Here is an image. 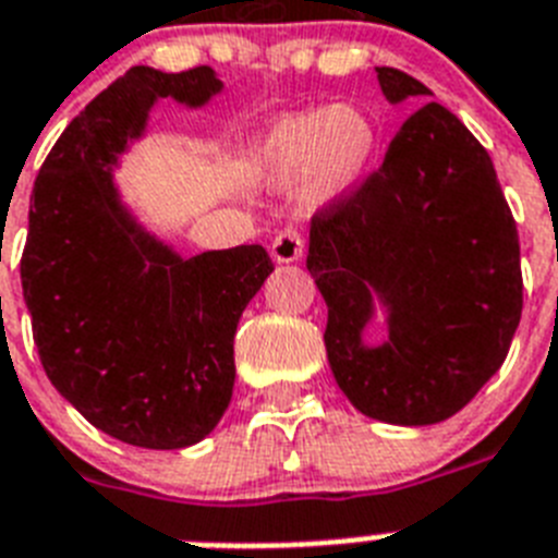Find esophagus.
<instances>
[{"label":"esophagus","mask_w":558,"mask_h":558,"mask_svg":"<svg viewBox=\"0 0 558 558\" xmlns=\"http://www.w3.org/2000/svg\"><path fill=\"white\" fill-rule=\"evenodd\" d=\"M271 257L278 260V264H292V260H298L303 252V238L298 229H280L275 238H271V246H269Z\"/></svg>","instance_id":"1"}]
</instances>
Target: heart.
<instances>
[{"instance_id":"obj_1","label":"heart","mask_w":558,"mask_h":558,"mask_svg":"<svg viewBox=\"0 0 558 558\" xmlns=\"http://www.w3.org/2000/svg\"><path fill=\"white\" fill-rule=\"evenodd\" d=\"M378 154V125L361 106H320L271 122L257 143V169L278 189L315 201L350 194Z\"/></svg>"}]
</instances>
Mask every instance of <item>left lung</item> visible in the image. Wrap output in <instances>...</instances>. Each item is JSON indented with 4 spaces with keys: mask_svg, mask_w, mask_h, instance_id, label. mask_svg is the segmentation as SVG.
I'll list each match as a JSON object with an SVG mask.
<instances>
[{
    "mask_svg": "<svg viewBox=\"0 0 558 558\" xmlns=\"http://www.w3.org/2000/svg\"><path fill=\"white\" fill-rule=\"evenodd\" d=\"M384 97L433 90L375 68ZM306 269L324 294L326 357L369 418L424 427L450 418L505 364L522 320L519 232L490 154L438 102L398 129L350 194L315 211ZM378 296L390 338L366 348Z\"/></svg>",
    "mask_w": 558,
    "mask_h": 558,
    "instance_id": "8db88e82",
    "label": "left lung"
}]
</instances>
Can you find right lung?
Wrapping results in <instances>:
<instances>
[{"label":"right lung","instance_id":"right-lung-1","mask_svg":"<svg viewBox=\"0 0 558 558\" xmlns=\"http://www.w3.org/2000/svg\"><path fill=\"white\" fill-rule=\"evenodd\" d=\"M208 65L131 68L62 131L34 183L22 294L45 375L97 429L146 450L192 447L234 387V332L275 269L264 246L180 257L120 203L114 166L162 97L206 106Z\"/></svg>","mask_w":558,"mask_h":558}]
</instances>
